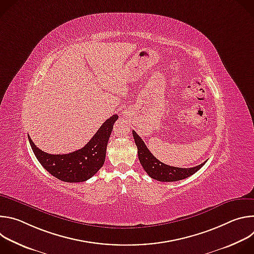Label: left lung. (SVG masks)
<instances>
[{
	"instance_id": "left-lung-1",
	"label": "left lung",
	"mask_w": 254,
	"mask_h": 254,
	"mask_svg": "<svg viewBox=\"0 0 254 254\" xmlns=\"http://www.w3.org/2000/svg\"><path fill=\"white\" fill-rule=\"evenodd\" d=\"M132 135L137 147V156L140 165L151 178L160 182H176V181L186 179L199 171L206 163L204 162L199 166L187 169L168 166L153 156L143 140L134 130H132Z\"/></svg>"
}]
</instances>
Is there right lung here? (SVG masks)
<instances>
[{"label":"right lung","mask_w":254,"mask_h":254,"mask_svg":"<svg viewBox=\"0 0 254 254\" xmlns=\"http://www.w3.org/2000/svg\"><path fill=\"white\" fill-rule=\"evenodd\" d=\"M118 115L106 120L82 149L65 155H51L43 152L28 135L31 148L45 170L55 178L68 183L84 182L103 166L108 138Z\"/></svg>","instance_id":"obj_1"}]
</instances>
